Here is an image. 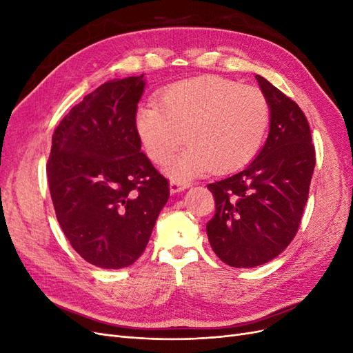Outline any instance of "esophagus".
Listing matches in <instances>:
<instances>
[{
  "label": "esophagus",
  "mask_w": 353,
  "mask_h": 353,
  "mask_svg": "<svg viewBox=\"0 0 353 353\" xmlns=\"http://www.w3.org/2000/svg\"><path fill=\"white\" fill-rule=\"evenodd\" d=\"M185 188H188V184L179 183V181H175V179H172V181H170V183H169L170 193H181V191H184Z\"/></svg>",
  "instance_id": "34e87169"
}]
</instances>
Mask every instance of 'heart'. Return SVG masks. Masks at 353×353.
<instances>
[{"label":"heart","mask_w":353,"mask_h":353,"mask_svg":"<svg viewBox=\"0 0 353 353\" xmlns=\"http://www.w3.org/2000/svg\"><path fill=\"white\" fill-rule=\"evenodd\" d=\"M270 119V103L261 90L201 77L170 85L159 105L138 109L135 130L156 163L168 162L185 141V152L168 172L188 179L206 169L225 174L248 163L258 153Z\"/></svg>","instance_id":"heart-1"}]
</instances>
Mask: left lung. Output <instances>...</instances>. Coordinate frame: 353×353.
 Segmentation results:
<instances>
[{
    "label": "left lung",
    "mask_w": 353,
    "mask_h": 353,
    "mask_svg": "<svg viewBox=\"0 0 353 353\" xmlns=\"http://www.w3.org/2000/svg\"><path fill=\"white\" fill-rule=\"evenodd\" d=\"M271 109L262 150L240 172L208 185L216 212L206 225L218 258L254 268L276 258L296 236L315 168L311 130L299 105L256 74Z\"/></svg>",
    "instance_id": "1"
}]
</instances>
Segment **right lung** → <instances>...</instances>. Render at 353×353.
I'll list each match as a JSON object with an SVG mask.
<instances>
[{
    "label": "right lung",
    "instance_id": "add662e5",
    "mask_svg": "<svg viewBox=\"0 0 353 353\" xmlns=\"http://www.w3.org/2000/svg\"><path fill=\"white\" fill-rule=\"evenodd\" d=\"M144 88V73L105 82L52 134L47 176L57 221L72 248L104 270L140 258L169 199L135 130Z\"/></svg>",
    "mask_w": 353,
    "mask_h": 353
}]
</instances>
